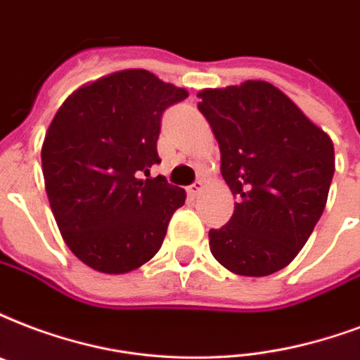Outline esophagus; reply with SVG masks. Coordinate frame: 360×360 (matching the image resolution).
<instances>
[{
  "instance_id": "34e87169",
  "label": "esophagus",
  "mask_w": 360,
  "mask_h": 360,
  "mask_svg": "<svg viewBox=\"0 0 360 360\" xmlns=\"http://www.w3.org/2000/svg\"><path fill=\"white\" fill-rule=\"evenodd\" d=\"M204 191V181H194L191 186H188V192H191L192 196H196V194H200V192Z\"/></svg>"
}]
</instances>
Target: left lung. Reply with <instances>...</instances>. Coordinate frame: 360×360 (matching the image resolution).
Segmentation results:
<instances>
[{"mask_svg": "<svg viewBox=\"0 0 360 360\" xmlns=\"http://www.w3.org/2000/svg\"><path fill=\"white\" fill-rule=\"evenodd\" d=\"M198 98L238 198L229 223L210 230L211 253L238 276H270L295 259L323 215L333 141L270 82L207 89Z\"/></svg>", "mask_w": 360, "mask_h": 360, "instance_id": "left-lung-1", "label": "left lung"}]
</instances>
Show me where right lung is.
<instances>
[{"instance_id": "add662e5", "label": "right lung", "mask_w": 360, "mask_h": 360, "mask_svg": "<svg viewBox=\"0 0 360 360\" xmlns=\"http://www.w3.org/2000/svg\"><path fill=\"white\" fill-rule=\"evenodd\" d=\"M186 96L126 70L75 90L54 115L41 149L46 196L64 241L90 268L126 274L158 253L186 196L162 175L149 179V168L160 164L162 115Z\"/></svg>"}]
</instances>
